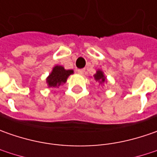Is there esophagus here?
<instances>
[{"label":"esophagus","mask_w":157,"mask_h":157,"mask_svg":"<svg viewBox=\"0 0 157 157\" xmlns=\"http://www.w3.org/2000/svg\"><path fill=\"white\" fill-rule=\"evenodd\" d=\"M77 72H78L79 75H83L84 72H85V69H83V68H82V69H78V70H77Z\"/></svg>","instance_id":"34e87169"}]
</instances>
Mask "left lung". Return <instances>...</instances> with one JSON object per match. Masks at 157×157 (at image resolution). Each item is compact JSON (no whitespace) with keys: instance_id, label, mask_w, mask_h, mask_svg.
<instances>
[{"instance_id":"1","label":"left lung","mask_w":157,"mask_h":157,"mask_svg":"<svg viewBox=\"0 0 157 157\" xmlns=\"http://www.w3.org/2000/svg\"><path fill=\"white\" fill-rule=\"evenodd\" d=\"M94 78L95 80L99 83L101 86H103V84L107 82V77L104 75V73L102 70L101 69H97L96 70V73L94 75Z\"/></svg>"}]
</instances>
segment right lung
I'll return each instance as SVG.
<instances>
[{"mask_svg":"<svg viewBox=\"0 0 157 157\" xmlns=\"http://www.w3.org/2000/svg\"><path fill=\"white\" fill-rule=\"evenodd\" d=\"M74 74L72 69H65L61 65H56L52 69L51 73L46 79L48 88H59L63 83H66L68 76Z\"/></svg>","mask_w":157,"mask_h":157,"instance_id":"add662e5","label":"right lung"}]
</instances>
